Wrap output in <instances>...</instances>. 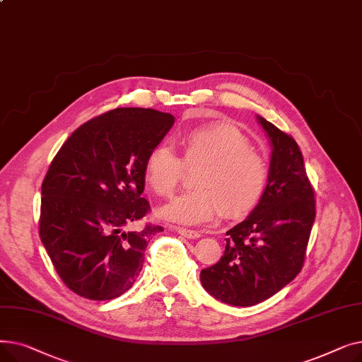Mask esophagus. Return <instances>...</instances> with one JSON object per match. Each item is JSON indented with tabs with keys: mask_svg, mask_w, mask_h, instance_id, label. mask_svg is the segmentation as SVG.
I'll return each instance as SVG.
<instances>
[{
	"mask_svg": "<svg viewBox=\"0 0 362 362\" xmlns=\"http://www.w3.org/2000/svg\"><path fill=\"white\" fill-rule=\"evenodd\" d=\"M177 233L182 235L183 238H187V239H198L201 238V233L195 232V230H187V229H177Z\"/></svg>",
	"mask_w": 362,
	"mask_h": 362,
	"instance_id": "obj_1",
	"label": "esophagus"
}]
</instances>
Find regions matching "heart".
Masks as SVG:
<instances>
[{
  "label": "heart",
  "instance_id": "b5f03b06",
  "mask_svg": "<svg viewBox=\"0 0 362 362\" xmlns=\"http://www.w3.org/2000/svg\"><path fill=\"white\" fill-rule=\"evenodd\" d=\"M185 161L204 163L195 177V191L183 192L165 204L160 216L183 226H205L224 211L227 217H243L262 198L269 167L251 148L245 135L229 123L194 127L180 136ZM183 161L167 144L152 148L145 160V179L158 195L175 191Z\"/></svg>",
  "mask_w": 362,
  "mask_h": 362
}]
</instances>
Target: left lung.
Here are the masks:
<instances>
[{"label":"left lung","instance_id":"obj_1","mask_svg":"<svg viewBox=\"0 0 362 362\" xmlns=\"http://www.w3.org/2000/svg\"><path fill=\"white\" fill-rule=\"evenodd\" d=\"M272 146L267 187L242 223L227 230L220 261L199 274L204 289L233 307L272 298L300 272L315 199L293 138L257 116Z\"/></svg>","mask_w":362,"mask_h":362}]
</instances>
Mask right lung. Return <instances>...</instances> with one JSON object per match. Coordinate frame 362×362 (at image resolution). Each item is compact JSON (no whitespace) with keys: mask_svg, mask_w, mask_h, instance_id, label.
<instances>
[{"mask_svg":"<svg viewBox=\"0 0 362 362\" xmlns=\"http://www.w3.org/2000/svg\"><path fill=\"white\" fill-rule=\"evenodd\" d=\"M175 117L152 108H116L76 129L42 182L40 236L66 286L108 300L136 281L148 242L161 226L127 230L149 211L145 160Z\"/></svg>","mask_w":362,"mask_h":362,"instance_id":"right-lung-1","label":"right lung"}]
</instances>
